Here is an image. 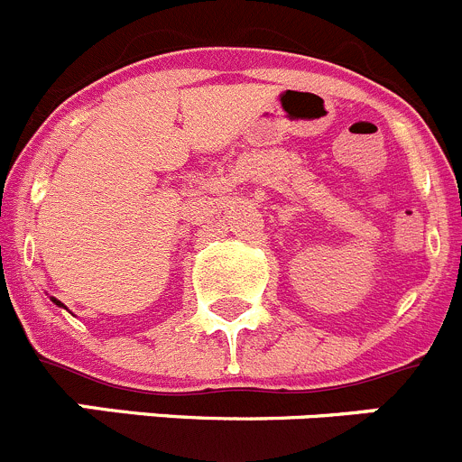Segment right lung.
<instances>
[{"instance_id": "right-lung-1", "label": "right lung", "mask_w": 462, "mask_h": 462, "mask_svg": "<svg viewBox=\"0 0 462 462\" xmlns=\"http://www.w3.org/2000/svg\"><path fill=\"white\" fill-rule=\"evenodd\" d=\"M51 301H54V304H56V306H63V304H60V301H59V300H54V297H51Z\"/></svg>"}]
</instances>
